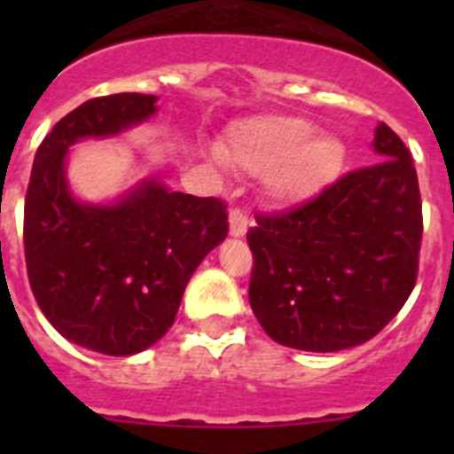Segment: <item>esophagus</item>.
I'll use <instances>...</instances> for the list:
<instances>
[{"mask_svg":"<svg viewBox=\"0 0 454 454\" xmlns=\"http://www.w3.org/2000/svg\"><path fill=\"white\" fill-rule=\"evenodd\" d=\"M247 227H250V218H247L240 208H231L230 211V236L234 239H243L247 234Z\"/></svg>","mask_w":454,"mask_h":454,"instance_id":"34e87169","label":"esophagus"}]
</instances>
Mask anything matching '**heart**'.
I'll return each mask as SVG.
<instances>
[{"mask_svg":"<svg viewBox=\"0 0 454 454\" xmlns=\"http://www.w3.org/2000/svg\"><path fill=\"white\" fill-rule=\"evenodd\" d=\"M223 159L247 175H266L272 200L298 204L339 177L348 147L339 136L316 134V124L309 120L268 114L234 124Z\"/></svg>","mask_w":454,"mask_h":454,"instance_id":"obj_1","label":"heart"}]
</instances>
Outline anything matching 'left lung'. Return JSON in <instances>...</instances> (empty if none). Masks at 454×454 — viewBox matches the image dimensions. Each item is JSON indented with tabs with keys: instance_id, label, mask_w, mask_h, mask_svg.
I'll list each match as a JSON object with an SVG mask.
<instances>
[{
	"instance_id": "obj_1",
	"label": "left lung",
	"mask_w": 454,
	"mask_h": 454,
	"mask_svg": "<svg viewBox=\"0 0 454 454\" xmlns=\"http://www.w3.org/2000/svg\"><path fill=\"white\" fill-rule=\"evenodd\" d=\"M375 166L348 172L286 214L256 215L250 307L272 340L339 352L371 340L407 302L423 214L411 154L377 124Z\"/></svg>"
}]
</instances>
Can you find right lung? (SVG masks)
Returning <instances> with one entry per match:
<instances>
[{
    "mask_svg": "<svg viewBox=\"0 0 454 454\" xmlns=\"http://www.w3.org/2000/svg\"><path fill=\"white\" fill-rule=\"evenodd\" d=\"M156 99L118 92L59 120L35 152L24 200V256L40 311L67 340L111 356L147 350L170 330L188 279L230 227L220 200L154 177L111 204L70 191V147L143 124Z\"/></svg>",
    "mask_w": 454,
    "mask_h": 454,
    "instance_id": "add662e5",
    "label": "right lung"
}]
</instances>
